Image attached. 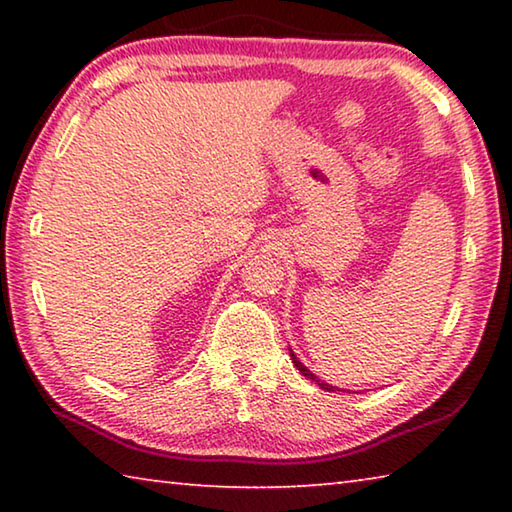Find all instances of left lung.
<instances>
[{
  "mask_svg": "<svg viewBox=\"0 0 512 512\" xmlns=\"http://www.w3.org/2000/svg\"><path fill=\"white\" fill-rule=\"evenodd\" d=\"M291 359H293V366H296V368H298V370L302 372V375H305L307 379L316 381V384H318L320 388H323V391H329V393H334V391H341V388H336V386H332V384H325V381H320V379L314 375V372L307 370V366H302V363L298 361V357H296V354H293V352H291Z\"/></svg>",
  "mask_w": 512,
  "mask_h": 512,
  "instance_id": "1",
  "label": "left lung"
}]
</instances>
